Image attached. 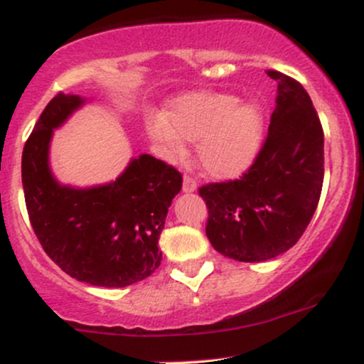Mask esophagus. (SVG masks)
<instances>
[{"label":"esophagus","instance_id":"esophagus-1","mask_svg":"<svg viewBox=\"0 0 364 364\" xmlns=\"http://www.w3.org/2000/svg\"><path fill=\"white\" fill-rule=\"evenodd\" d=\"M196 190V179L193 176H190V174H185V178H183V191L185 193H191V191Z\"/></svg>","mask_w":364,"mask_h":364}]
</instances>
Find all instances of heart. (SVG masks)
<instances>
[{"mask_svg": "<svg viewBox=\"0 0 364 364\" xmlns=\"http://www.w3.org/2000/svg\"><path fill=\"white\" fill-rule=\"evenodd\" d=\"M263 118L255 102L235 95L196 92L178 99L168 118L149 121L152 139L178 156L185 141H200L198 159L210 176L235 178L252 166L262 144Z\"/></svg>", "mask_w": 364, "mask_h": 364, "instance_id": "heart-1", "label": "heart"}]
</instances>
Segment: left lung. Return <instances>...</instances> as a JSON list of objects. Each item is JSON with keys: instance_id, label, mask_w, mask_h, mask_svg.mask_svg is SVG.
<instances>
[{"instance_id": "left-lung-1", "label": "left lung", "mask_w": 364, "mask_h": 364, "mask_svg": "<svg viewBox=\"0 0 364 364\" xmlns=\"http://www.w3.org/2000/svg\"><path fill=\"white\" fill-rule=\"evenodd\" d=\"M277 106L260 152L240 179L208 183L207 237L237 262H265L287 252L306 231L323 185V128L308 92L275 70Z\"/></svg>"}]
</instances>
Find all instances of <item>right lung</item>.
<instances>
[{"label":"right lung","instance_id":"1","mask_svg":"<svg viewBox=\"0 0 364 364\" xmlns=\"http://www.w3.org/2000/svg\"><path fill=\"white\" fill-rule=\"evenodd\" d=\"M82 104L78 95L56 94L25 141V205L41 246L63 272L92 286L127 287L161 265L159 236L183 178L176 168L144 154L109 185H58L48 162L53 129Z\"/></svg>","mask_w":364,"mask_h":364}]
</instances>
